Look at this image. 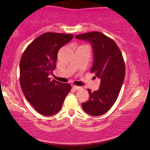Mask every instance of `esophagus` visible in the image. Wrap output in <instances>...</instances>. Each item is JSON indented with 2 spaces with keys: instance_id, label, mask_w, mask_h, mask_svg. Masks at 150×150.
I'll return each instance as SVG.
<instances>
[{
  "instance_id": "1",
  "label": "esophagus",
  "mask_w": 150,
  "mask_h": 150,
  "mask_svg": "<svg viewBox=\"0 0 150 150\" xmlns=\"http://www.w3.org/2000/svg\"><path fill=\"white\" fill-rule=\"evenodd\" d=\"M72 88L74 90H79V89H82V87H79V86H76V85H73L72 86Z\"/></svg>"
}]
</instances>
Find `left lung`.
I'll use <instances>...</instances> for the list:
<instances>
[{
  "label": "left lung",
  "mask_w": 150,
  "mask_h": 150,
  "mask_svg": "<svg viewBox=\"0 0 150 150\" xmlns=\"http://www.w3.org/2000/svg\"><path fill=\"white\" fill-rule=\"evenodd\" d=\"M75 38L91 43L93 52L91 73L101 80L99 89L93 92L88 89L89 98L82 108L86 113L100 116L112 107L120 93L126 74L124 58L115 41L102 33H85Z\"/></svg>",
  "instance_id": "left-lung-1"
}]
</instances>
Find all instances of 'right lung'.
I'll return each mask as SVG.
<instances>
[{
	"instance_id": "add662e5",
	"label": "right lung",
	"mask_w": 150,
	"mask_h": 150,
	"mask_svg": "<svg viewBox=\"0 0 150 150\" xmlns=\"http://www.w3.org/2000/svg\"><path fill=\"white\" fill-rule=\"evenodd\" d=\"M74 35L46 33L27 46L20 62V83L28 102L39 113L51 116L61 109L69 83H61L48 77L56 67L57 54Z\"/></svg>"
}]
</instances>
